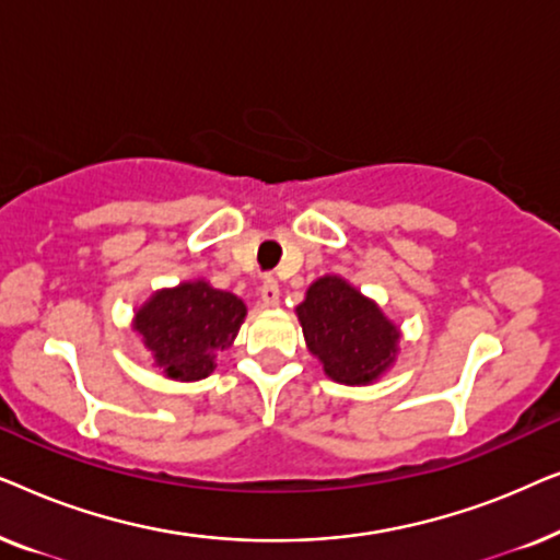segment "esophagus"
I'll return each instance as SVG.
<instances>
[{
	"label": "esophagus",
	"instance_id": "1",
	"mask_svg": "<svg viewBox=\"0 0 560 560\" xmlns=\"http://www.w3.org/2000/svg\"><path fill=\"white\" fill-rule=\"evenodd\" d=\"M259 303L262 308H275L280 303V288L275 280H265L262 288H259Z\"/></svg>",
	"mask_w": 560,
	"mask_h": 560
}]
</instances>
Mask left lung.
Returning a JSON list of instances; mask_svg holds the SVG:
<instances>
[{
    "label": "left lung",
    "mask_w": 560,
    "mask_h": 560,
    "mask_svg": "<svg viewBox=\"0 0 560 560\" xmlns=\"http://www.w3.org/2000/svg\"><path fill=\"white\" fill-rule=\"evenodd\" d=\"M305 347L341 385H372L395 362L400 328L339 275H324L295 308Z\"/></svg>",
    "instance_id": "8db88e82"
}]
</instances>
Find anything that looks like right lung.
Returning <instances> with one entry per match:
<instances>
[{
    "mask_svg": "<svg viewBox=\"0 0 560 560\" xmlns=\"http://www.w3.org/2000/svg\"><path fill=\"white\" fill-rule=\"evenodd\" d=\"M244 316L247 305L234 293L190 280L158 290L135 313V331L167 377L196 382L209 377L219 351L232 347Z\"/></svg>",
    "mask_w": 560,
    "mask_h": 560,
    "instance_id": "right-lung-1",
    "label": "right lung"
}]
</instances>
